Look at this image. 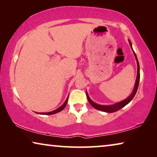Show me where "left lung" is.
Here are the masks:
<instances>
[{"mask_svg": "<svg viewBox=\"0 0 157 157\" xmlns=\"http://www.w3.org/2000/svg\"><path fill=\"white\" fill-rule=\"evenodd\" d=\"M129 43L130 46H131L132 51L134 52V55L135 56V58H136V62H137V75H136V82H135V84L134 86V89H133V91L132 92V94H130L129 97H127L126 99L123 100V101H121L119 102H116L113 105H98L96 104V103L94 102V101L91 100V98H89L88 94L86 91V94L87 96V99H88L89 102L90 104L91 105L92 107H94L95 109H96L98 110L102 111H105V112H107V113H113L115 112V111H117L118 110H120L121 109L124 107V106L127 105L128 103H129L132 100L133 98L135 96V95L136 94V91L138 90V87H139V81H140V68H139V61H138L137 57L135 52L134 51V50L132 48V42L129 40Z\"/></svg>", "mask_w": 157, "mask_h": 157, "instance_id": "obj_1", "label": "left lung"}]
</instances>
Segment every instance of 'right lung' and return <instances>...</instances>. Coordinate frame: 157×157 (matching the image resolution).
<instances>
[{
  "mask_svg": "<svg viewBox=\"0 0 157 157\" xmlns=\"http://www.w3.org/2000/svg\"><path fill=\"white\" fill-rule=\"evenodd\" d=\"M68 95L67 98H66V101L64 102V103H63V104L62 106H61V107H59V108H57V109H55V110L52 111H50V112L37 113L42 114V115H52V114H55V113H58V112H59V111L63 110V109H64V107H66V104H67V102H68Z\"/></svg>",
  "mask_w": 157,
  "mask_h": 157,
  "instance_id": "right-lung-1",
  "label": "right lung"
}]
</instances>
